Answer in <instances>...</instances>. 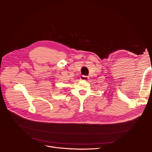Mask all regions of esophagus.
Returning a JSON list of instances; mask_svg holds the SVG:
<instances>
[{
    "label": "esophagus",
    "instance_id": "1",
    "mask_svg": "<svg viewBox=\"0 0 152 152\" xmlns=\"http://www.w3.org/2000/svg\"><path fill=\"white\" fill-rule=\"evenodd\" d=\"M81 80H84V81H86L88 79V76H83L81 77Z\"/></svg>",
    "mask_w": 152,
    "mask_h": 152
}]
</instances>
